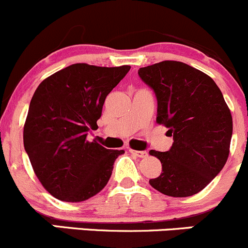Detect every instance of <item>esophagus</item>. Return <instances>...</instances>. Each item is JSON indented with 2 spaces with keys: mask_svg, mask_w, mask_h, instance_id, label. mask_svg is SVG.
<instances>
[{
  "mask_svg": "<svg viewBox=\"0 0 248 248\" xmlns=\"http://www.w3.org/2000/svg\"><path fill=\"white\" fill-rule=\"evenodd\" d=\"M129 152L132 154V155L137 156V158H144V156H147V152H143V151H135V149H129Z\"/></svg>",
  "mask_w": 248,
  "mask_h": 248,
  "instance_id": "1",
  "label": "esophagus"
}]
</instances>
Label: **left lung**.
<instances>
[{
	"label": "left lung",
	"mask_w": 248,
	"mask_h": 248,
	"mask_svg": "<svg viewBox=\"0 0 248 248\" xmlns=\"http://www.w3.org/2000/svg\"><path fill=\"white\" fill-rule=\"evenodd\" d=\"M139 76L156 97V123L173 137L168 152L149 151L161 173L149 185L169 197L194 195L220 172L229 155L232 118L215 80L180 62L141 67Z\"/></svg>",
	"instance_id": "left-lung-1"
}]
</instances>
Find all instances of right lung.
Returning a JSON list of instances; mask_svg holds the SVG:
<instances>
[{"mask_svg": "<svg viewBox=\"0 0 248 248\" xmlns=\"http://www.w3.org/2000/svg\"><path fill=\"white\" fill-rule=\"evenodd\" d=\"M130 66L73 63L38 85L24 126V147L43 187L56 199L80 202L105 188L124 153L87 140L105 99Z\"/></svg>", "mask_w": 248, "mask_h": 248, "instance_id": "add662e5", "label": "right lung"}]
</instances>
